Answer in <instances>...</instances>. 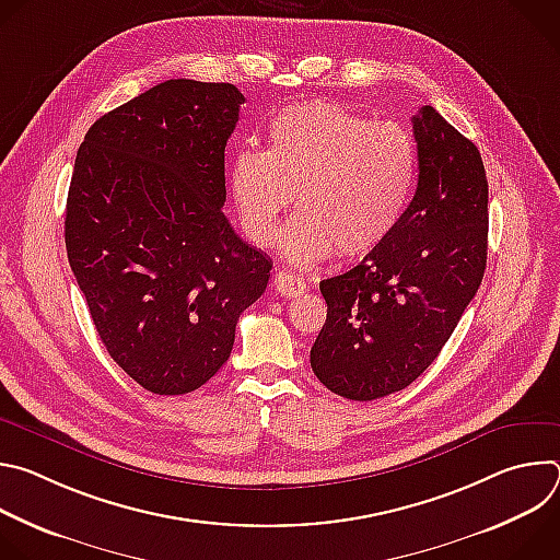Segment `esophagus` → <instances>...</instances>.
Instances as JSON below:
<instances>
[{
    "label": "esophagus",
    "mask_w": 560,
    "mask_h": 560,
    "mask_svg": "<svg viewBox=\"0 0 560 560\" xmlns=\"http://www.w3.org/2000/svg\"><path fill=\"white\" fill-rule=\"evenodd\" d=\"M275 290H277L281 296H288V299H290V296H299V294L305 290V283H303L299 277L279 270V272L275 275Z\"/></svg>",
    "instance_id": "obj_1"
}]
</instances>
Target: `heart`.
I'll return each mask as SVG.
<instances>
[{
  "label": "heart",
  "instance_id": "b5f03b06",
  "mask_svg": "<svg viewBox=\"0 0 560 560\" xmlns=\"http://www.w3.org/2000/svg\"><path fill=\"white\" fill-rule=\"evenodd\" d=\"M266 141V150L236 152L228 168L238 223L257 246L275 242L294 195L301 210L281 234V253L296 268L335 250L363 257L401 223L419 179V150L406 126L305 102L272 115Z\"/></svg>",
  "mask_w": 560,
  "mask_h": 560
}]
</instances>
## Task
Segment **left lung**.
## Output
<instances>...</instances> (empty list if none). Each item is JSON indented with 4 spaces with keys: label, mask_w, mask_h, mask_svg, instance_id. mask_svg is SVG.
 Listing matches in <instances>:
<instances>
[{
    "label": "left lung",
    "mask_w": 560,
    "mask_h": 560,
    "mask_svg": "<svg viewBox=\"0 0 560 560\" xmlns=\"http://www.w3.org/2000/svg\"><path fill=\"white\" fill-rule=\"evenodd\" d=\"M412 128L419 184L401 223L359 266L318 283L328 318L310 365L350 401L417 381L452 337L488 264L481 152L432 106L412 117Z\"/></svg>",
    "instance_id": "obj_1"
}]
</instances>
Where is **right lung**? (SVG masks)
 Wrapping results in <instances>:
<instances>
[{"mask_svg":"<svg viewBox=\"0 0 560 560\" xmlns=\"http://www.w3.org/2000/svg\"><path fill=\"white\" fill-rule=\"evenodd\" d=\"M244 95L168 79L100 117L77 150L66 253L113 361L152 394L201 387L272 261L223 214Z\"/></svg>","mask_w":560,"mask_h":560,"instance_id":"right-lung-1","label":"right lung"}]
</instances>
